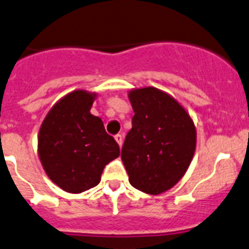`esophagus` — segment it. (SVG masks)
Returning a JSON list of instances; mask_svg holds the SVG:
<instances>
[{"label":"esophagus","mask_w":249,"mask_h":249,"mask_svg":"<svg viewBox=\"0 0 249 249\" xmlns=\"http://www.w3.org/2000/svg\"><path fill=\"white\" fill-rule=\"evenodd\" d=\"M115 141H117L118 145H119L120 147H122V145H123V135H120V134L115 135Z\"/></svg>","instance_id":"1"}]
</instances>
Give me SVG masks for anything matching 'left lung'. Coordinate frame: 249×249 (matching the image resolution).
I'll return each instance as SVG.
<instances>
[{
    "label": "left lung",
    "instance_id": "1",
    "mask_svg": "<svg viewBox=\"0 0 249 249\" xmlns=\"http://www.w3.org/2000/svg\"><path fill=\"white\" fill-rule=\"evenodd\" d=\"M129 101L135 115L122 148L129 182L157 195L177 184L196 147L193 119L177 99L156 87L134 88Z\"/></svg>",
    "mask_w": 249,
    "mask_h": 249
}]
</instances>
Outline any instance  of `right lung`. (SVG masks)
Segmentation results:
<instances>
[{"instance_id": "right-lung-1", "label": "right lung", "mask_w": 249, "mask_h": 249, "mask_svg": "<svg viewBox=\"0 0 249 249\" xmlns=\"http://www.w3.org/2000/svg\"><path fill=\"white\" fill-rule=\"evenodd\" d=\"M96 98L97 93L85 89L67 93L49 110L39 129L41 166L51 182L67 193L96 187L104 167L120 155L101 118L90 114Z\"/></svg>"}]
</instances>
